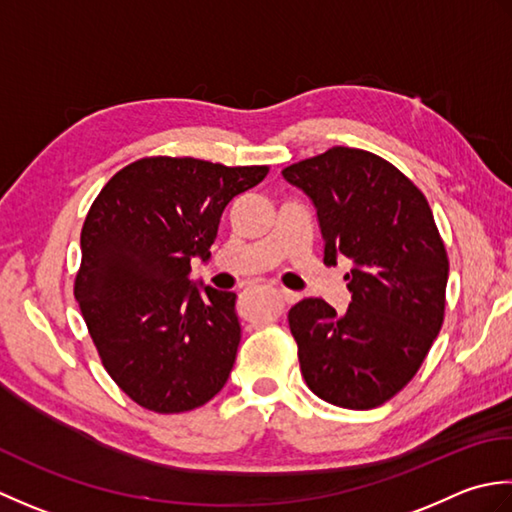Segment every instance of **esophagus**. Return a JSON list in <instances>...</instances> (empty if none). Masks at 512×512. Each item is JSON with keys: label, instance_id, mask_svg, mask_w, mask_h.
<instances>
[{"label": "esophagus", "instance_id": "1", "mask_svg": "<svg viewBox=\"0 0 512 512\" xmlns=\"http://www.w3.org/2000/svg\"><path fill=\"white\" fill-rule=\"evenodd\" d=\"M278 296L283 298L287 305H294V302L300 298L298 294H294V291H289V289H278Z\"/></svg>", "mask_w": 512, "mask_h": 512}]
</instances>
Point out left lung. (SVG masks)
I'll list each match as a JSON object with an SVG mask.
<instances>
[{"mask_svg": "<svg viewBox=\"0 0 512 512\" xmlns=\"http://www.w3.org/2000/svg\"><path fill=\"white\" fill-rule=\"evenodd\" d=\"M316 207L325 263L347 256L351 302L289 309L300 371L318 398L367 411L413 380L442 329L448 256L424 194L378 154L336 148L283 170Z\"/></svg>", "mask_w": 512, "mask_h": 512, "instance_id": "obj_1", "label": "left lung"}]
</instances>
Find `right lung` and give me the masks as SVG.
<instances>
[{"label": "right lung", "mask_w": 512, "mask_h": 512, "mask_svg": "<svg viewBox=\"0 0 512 512\" xmlns=\"http://www.w3.org/2000/svg\"><path fill=\"white\" fill-rule=\"evenodd\" d=\"M267 172L148 156L92 203L75 298L103 367L143 409L192 411L225 387L241 342L236 294L192 283L190 263L212 256L227 203Z\"/></svg>", "instance_id": "right-lung-1"}]
</instances>
